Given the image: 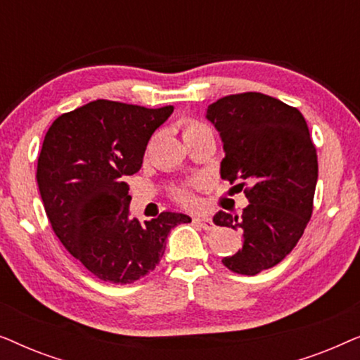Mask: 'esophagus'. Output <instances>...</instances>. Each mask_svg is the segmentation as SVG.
I'll return each mask as SVG.
<instances>
[{
    "label": "esophagus",
    "mask_w": 360,
    "mask_h": 360,
    "mask_svg": "<svg viewBox=\"0 0 360 360\" xmlns=\"http://www.w3.org/2000/svg\"><path fill=\"white\" fill-rule=\"evenodd\" d=\"M193 223L196 226H200V228H203L205 231H213L214 229V223L211 221V218H208V216H195Z\"/></svg>",
    "instance_id": "obj_1"
}]
</instances>
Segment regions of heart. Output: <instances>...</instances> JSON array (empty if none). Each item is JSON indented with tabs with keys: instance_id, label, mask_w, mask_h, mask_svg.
Wrapping results in <instances>:
<instances>
[{
	"instance_id": "1",
	"label": "heart",
	"mask_w": 360,
	"mask_h": 360,
	"mask_svg": "<svg viewBox=\"0 0 360 360\" xmlns=\"http://www.w3.org/2000/svg\"><path fill=\"white\" fill-rule=\"evenodd\" d=\"M211 129L203 122L195 120V117H186V120L181 122V136H184V141H188L191 137L203 134V132H210ZM175 200L181 205H193L195 203V196L191 193V190L188 186H180L174 191Z\"/></svg>"
}]
</instances>
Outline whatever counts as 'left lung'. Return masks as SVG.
Returning a JSON list of instances; mask_svg holds the SVG:
<instances>
[{
  "instance_id": "left-lung-1",
  "label": "left lung",
  "mask_w": 360,
  "mask_h": 360,
  "mask_svg": "<svg viewBox=\"0 0 360 360\" xmlns=\"http://www.w3.org/2000/svg\"><path fill=\"white\" fill-rule=\"evenodd\" d=\"M226 157L221 179L243 190L240 214L219 211L216 226L240 229L243 249L221 262L231 272L255 275L292 252L313 214L318 155L297 108L257 91L236 93L208 106Z\"/></svg>"
}]
</instances>
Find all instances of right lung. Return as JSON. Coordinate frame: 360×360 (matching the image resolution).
I'll return each instance as SVG.
<instances>
[{
	"label": "right lung",
	"mask_w": 360,
	"mask_h": 360,
	"mask_svg": "<svg viewBox=\"0 0 360 360\" xmlns=\"http://www.w3.org/2000/svg\"><path fill=\"white\" fill-rule=\"evenodd\" d=\"M174 106L96 100L63 112L49 127L37 160V185L53 233L83 267L105 282L144 278L160 262L181 213L129 219L126 176L139 172L147 142Z\"/></svg>",
	"instance_id": "1"
}]
</instances>
